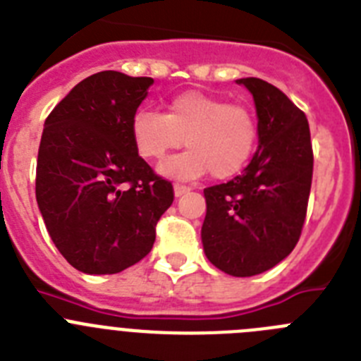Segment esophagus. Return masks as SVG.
I'll return each instance as SVG.
<instances>
[{
    "mask_svg": "<svg viewBox=\"0 0 361 361\" xmlns=\"http://www.w3.org/2000/svg\"><path fill=\"white\" fill-rule=\"evenodd\" d=\"M173 190H175V197H180V195H184V193H188V191H190V186H184V184H175L173 186Z\"/></svg>",
    "mask_w": 361,
    "mask_h": 361,
    "instance_id": "esophagus-1",
    "label": "esophagus"
}]
</instances>
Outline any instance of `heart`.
<instances>
[{
  "label": "heart",
  "instance_id": "obj_1",
  "mask_svg": "<svg viewBox=\"0 0 361 361\" xmlns=\"http://www.w3.org/2000/svg\"><path fill=\"white\" fill-rule=\"evenodd\" d=\"M137 152L159 161L186 142L190 149L161 166L175 178H199L212 171L215 178L240 173L258 141V121L244 104L202 92H183L168 101L166 114L139 110L132 121ZM187 141L184 142L183 139Z\"/></svg>",
  "mask_w": 361,
  "mask_h": 361
}]
</instances>
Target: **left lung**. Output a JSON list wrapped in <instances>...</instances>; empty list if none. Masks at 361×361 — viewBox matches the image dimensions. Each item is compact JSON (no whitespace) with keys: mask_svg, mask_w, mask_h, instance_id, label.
Masks as SVG:
<instances>
[{"mask_svg":"<svg viewBox=\"0 0 361 361\" xmlns=\"http://www.w3.org/2000/svg\"><path fill=\"white\" fill-rule=\"evenodd\" d=\"M253 94L258 149L240 175L206 188L202 244L209 262L231 276L275 267L295 250L307 213L312 145L307 117L258 78L238 79Z\"/></svg>","mask_w":361,"mask_h":361,"instance_id":"left-lung-1","label":"left lung"}]
</instances>
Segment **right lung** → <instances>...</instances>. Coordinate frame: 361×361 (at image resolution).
Here are the masks:
<instances>
[{"instance_id": "add662e5", "label": "right lung", "mask_w": 361, "mask_h": 361, "mask_svg": "<svg viewBox=\"0 0 361 361\" xmlns=\"http://www.w3.org/2000/svg\"><path fill=\"white\" fill-rule=\"evenodd\" d=\"M152 82L114 70L94 73L44 121L37 206L59 253L88 275H114L142 260L173 202L170 180L133 145V116Z\"/></svg>"}]
</instances>
